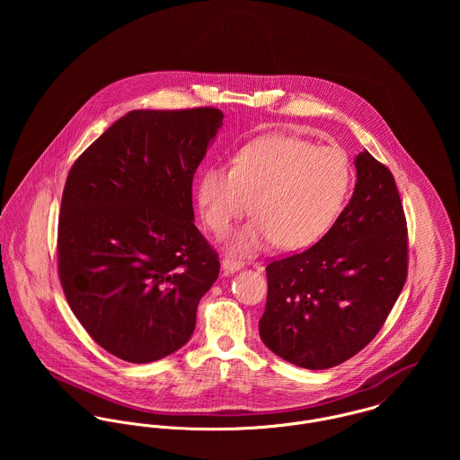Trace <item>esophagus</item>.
Masks as SVG:
<instances>
[{
	"label": "esophagus",
	"instance_id": "esophagus-1",
	"mask_svg": "<svg viewBox=\"0 0 460 460\" xmlns=\"http://www.w3.org/2000/svg\"><path fill=\"white\" fill-rule=\"evenodd\" d=\"M223 269L225 270H228V272H235V270H241L243 267H244V262H241V261H237V259H230V257H226V259H223Z\"/></svg>",
	"mask_w": 460,
	"mask_h": 460
}]
</instances>
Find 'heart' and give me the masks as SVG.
Wrapping results in <instances>:
<instances>
[{
    "mask_svg": "<svg viewBox=\"0 0 460 460\" xmlns=\"http://www.w3.org/2000/svg\"><path fill=\"white\" fill-rule=\"evenodd\" d=\"M350 182L341 150L278 134L244 146L232 168L205 170L198 181V207L208 230L225 237L252 203L255 217L228 243L234 253L252 255L272 243L301 250L328 234Z\"/></svg>",
    "mask_w": 460,
    "mask_h": 460,
    "instance_id": "heart-1",
    "label": "heart"
}]
</instances>
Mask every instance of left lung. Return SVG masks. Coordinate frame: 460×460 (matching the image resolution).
Instances as JSON below:
<instances>
[{"label": "left lung", "mask_w": 460, "mask_h": 460, "mask_svg": "<svg viewBox=\"0 0 460 460\" xmlns=\"http://www.w3.org/2000/svg\"><path fill=\"white\" fill-rule=\"evenodd\" d=\"M347 207L312 248L272 261L259 323L285 361L324 370L365 349L386 323L407 278V223L392 172L356 155Z\"/></svg>", "instance_id": "obj_1"}]
</instances>
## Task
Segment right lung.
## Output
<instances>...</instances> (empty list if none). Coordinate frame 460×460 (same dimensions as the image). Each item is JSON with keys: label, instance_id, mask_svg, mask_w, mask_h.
Returning <instances> with one entry per match:
<instances>
[{"label": "right lung", "instance_id": "obj_1", "mask_svg": "<svg viewBox=\"0 0 460 460\" xmlns=\"http://www.w3.org/2000/svg\"><path fill=\"white\" fill-rule=\"evenodd\" d=\"M221 124L216 108L134 110L68 172L58 217L64 294L86 332L124 361L179 350L217 279V253L193 223V177Z\"/></svg>", "mask_w": 460, "mask_h": 460}]
</instances>
